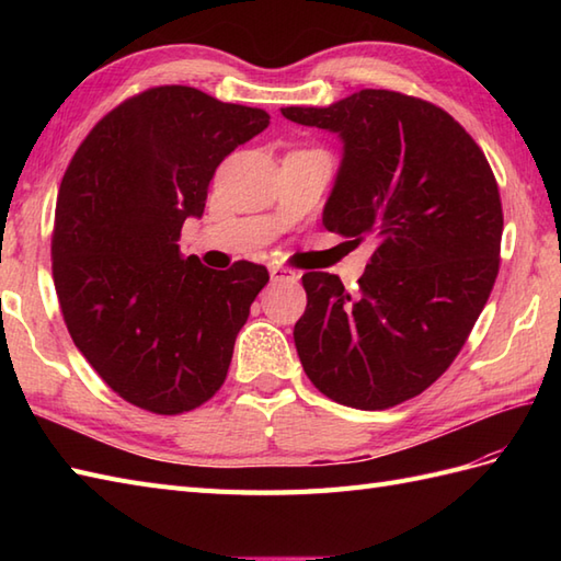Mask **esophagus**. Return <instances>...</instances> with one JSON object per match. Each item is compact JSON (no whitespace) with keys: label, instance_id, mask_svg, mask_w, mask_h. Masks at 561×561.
<instances>
[{"label":"esophagus","instance_id":"1","mask_svg":"<svg viewBox=\"0 0 561 561\" xmlns=\"http://www.w3.org/2000/svg\"><path fill=\"white\" fill-rule=\"evenodd\" d=\"M270 277H272V282H294L296 272L289 267H282V265H270Z\"/></svg>","mask_w":561,"mask_h":561}]
</instances>
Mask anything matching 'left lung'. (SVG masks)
<instances>
[{
    "instance_id": "1",
    "label": "left lung",
    "mask_w": 561,
    "mask_h": 561,
    "mask_svg": "<svg viewBox=\"0 0 561 561\" xmlns=\"http://www.w3.org/2000/svg\"><path fill=\"white\" fill-rule=\"evenodd\" d=\"M282 115L342 137L323 226L376 241L354 294L337 274L301 277L304 371L347 408H396L444 376L492 294L504 231L492 165L444 108L400 91L364 89Z\"/></svg>"
}]
</instances>
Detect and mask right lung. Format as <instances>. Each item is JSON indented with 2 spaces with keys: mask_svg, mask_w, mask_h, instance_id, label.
I'll list each match as a JSON object with an SVG mask.
<instances>
[{
  "mask_svg": "<svg viewBox=\"0 0 561 561\" xmlns=\"http://www.w3.org/2000/svg\"><path fill=\"white\" fill-rule=\"evenodd\" d=\"M267 125L260 108L151 87L103 115L67 165L50 245L59 311L93 371L139 410H195L229 374L270 272L209 270L178 241L217 165Z\"/></svg>",
  "mask_w": 561,
  "mask_h": 561,
  "instance_id": "right-lung-1",
  "label": "right lung"
}]
</instances>
